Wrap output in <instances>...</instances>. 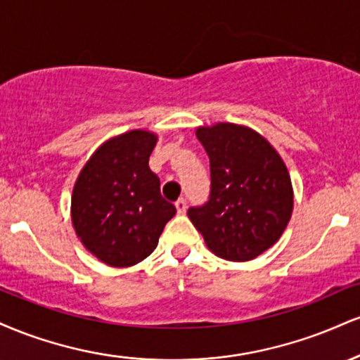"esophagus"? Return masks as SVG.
I'll return each mask as SVG.
<instances>
[{"label": "esophagus", "mask_w": 360, "mask_h": 360, "mask_svg": "<svg viewBox=\"0 0 360 360\" xmlns=\"http://www.w3.org/2000/svg\"><path fill=\"white\" fill-rule=\"evenodd\" d=\"M186 208H188V203H186L184 198H179V200L176 201V210H177V213L184 214V213H186Z\"/></svg>", "instance_id": "esophagus-1"}]
</instances>
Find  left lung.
Masks as SVG:
<instances>
[{"label": "left lung", "instance_id": "left-lung-1", "mask_svg": "<svg viewBox=\"0 0 360 360\" xmlns=\"http://www.w3.org/2000/svg\"><path fill=\"white\" fill-rule=\"evenodd\" d=\"M210 157L208 203L188 217L218 257L247 262L271 249L292 213V184L286 164L262 135L235 123L198 127Z\"/></svg>", "mask_w": 360, "mask_h": 360}]
</instances>
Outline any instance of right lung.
Masks as SVG:
<instances>
[{
  "instance_id": "obj_1",
  "label": "right lung",
  "mask_w": 360,
  "mask_h": 360,
  "mask_svg": "<svg viewBox=\"0 0 360 360\" xmlns=\"http://www.w3.org/2000/svg\"><path fill=\"white\" fill-rule=\"evenodd\" d=\"M157 135L130 130L103 142L81 169L71 220L86 250L106 266L130 267L154 252L174 205L148 167Z\"/></svg>"
}]
</instances>
